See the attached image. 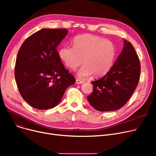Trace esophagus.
<instances>
[{
    "label": "esophagus",
    "instance_id": "34e87169",
    "mask_svg": "<svg viewBox=\"0 0 156 156\" xmlns=\"http://www.w3.org/2000/svg\"><path fill=\"white\" fill-rule=\"evenodd\" d=\"M76 83H78V84H82V83H84V81H83V80H80V79H76Z\"/></svg>",
    "mask_w": 156,
    "mask_h": 156
}]
</instances>
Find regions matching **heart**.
<instances>
[{
  "label": "heart",
  "mask_w": 156,
  "mask_h": 156,
  "mask_svg": "<svg viewBox=\"0 0 156 156\" xmlns=\"http://www.w3.org/2000/svg\"><path fill=\"white\" fill-rule=\"evenodd\" d=\"M73 47L66 45L60 48L59 55L64 65L75 70L85 64L78 71V76L87 78L93 74L98 77L104 75L111 68L116 55L114 44L109 40L92 34L76 36L73 41Z\"/></svg>",
  "instance_id": "1"
}]
</instances>
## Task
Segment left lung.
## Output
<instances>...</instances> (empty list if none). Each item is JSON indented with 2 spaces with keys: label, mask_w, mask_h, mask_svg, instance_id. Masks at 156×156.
<instances>
[{
  "label": "left lung",
  "mask_w": 156,
  "mask_h": 156,
  "mask_svg": "<svg viewBox=\"0 0 156 156\" xmlns=\"http://www.w3.org/2000/svg\"><path fill=\"white\" fill-rule=\"evenodd\" d=\"M140 62L132 44L124 41V48L115 63L101 79L92 81L93 92L87 97L99 111L121 108L132 96L140 75Z\"/></svg>",
  "instance_id": "8db88e82"
}]
</instances>
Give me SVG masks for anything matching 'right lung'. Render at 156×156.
Masks as SVG:
<instances>
[{
    "instance_id": "right-lung-1",
    "label": "right lung",
    "mask_w": 156,
    "mask_h": 156,
    "mask_svg": "<svg viewBox=\"0 0 156 156\" xmlns=\"http://www.w3.org/2000/svg\"><path fill=\"white\" fill-rule=\"evenodd\" d=\"M68 32L61 28L42 29L27 38L20 48L15 79L23 99L33 108H54L66 88L75 83L56 49Z\"/></svg>"
}]
</instances>
